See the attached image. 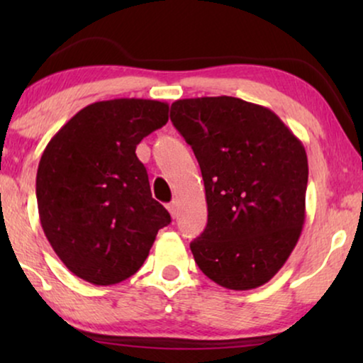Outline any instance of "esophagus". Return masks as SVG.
Returning <instances> with one entry per match:
<instances>
[{
	"label": "esophagus",
	"instance_id": "obj_1",
	"mask_svg": "<svg viewBox=\"0 0 363 363\" xmlns=\"http://www.w3.org/2000/svg\"><path fill=\"white\" fill-rule=\"evenodd\" d=\"M167 208H168V211H170V215H172L173 218H175L177 213H178V203H177L175 200H173L172 203H168Z\"/></svg>",
	"mask_w": 363,
	"mask_h": 363
}]
</instances>
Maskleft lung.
Returning <instances> with one entry per match:
<instances>
[{"mask_svg": "<svg viewBox=\"0 0 363 363\" xmlns=\"http://www.w3.org/2000/svg\"><path fill=\"white\" fill-rule=\"evenodd\" d=\"M170 118L205 182L208 223L190 245L198 267L226 289L266 284L304 226V145L269 108L236 97L182 99Z\"/></svg>", "mask_w": 363, "mask_h": 363, "instance_id": "1", "label": "left lung"}]
</instances>
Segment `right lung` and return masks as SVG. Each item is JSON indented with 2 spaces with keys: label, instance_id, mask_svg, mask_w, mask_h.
<instances>
[{
  "label": "right lung",
  "instance_id": "add662e5",
  "mask_svg": "<svg viewBox=\"0 0 363 363\" xmlns=\"http://www.w3.org/2000/svg\"><path fill=\"white\" fill-rule=\"evenodd\" d=\"M168 122V104L113 99L79 111L44 148L36 175L39 220L69 271L96 286L140 269L172 218L152 198L135 148Z\"/></svg>",
  "mask_w": 363,
  "mask_h": 363
}]
</instances>
